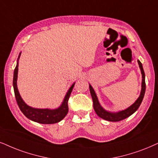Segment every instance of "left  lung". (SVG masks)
Segmentation results:
<instances>
[{
	"mask_svg": "<svg viewBox=\"0 0 158 158\" xmlns=\"http://www.w3.org/2000/svg\"><path fill=\"white\" fill-rule=\"evenodd\" d=\"M138 63L139 65V68L141 69V74H142V83H141V94L139 95V98H138L135 102L131 106L127 108V109H125V110L118 111V112H110V111H106L101 106V104L99 103L98 100L97 95L95 94V91L92 86L89 85V91H90V94L92 98H93V108L95 112L101 118H102L105 120L111 121V122H118L121 121L123 119H126L127 117H130L131 115H132L135 111L139 109V107L140 106L141 102H142L143 96H144V93L146 90V84H145V73L143 71V66L139 60H138Z\"/></svg>",
	"mask_w": 158,
	"mask_h": 158,
	"instance_id": "left-lung-1",
	"label": "left lung"
}]
</instances>
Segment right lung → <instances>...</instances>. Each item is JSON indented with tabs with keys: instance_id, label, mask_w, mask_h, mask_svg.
I'll use <instances>...</instances> for the list:
<instances>
[{
	"instance_id": "add662e5",
	"label": "right lung",
	"mask_w": 158,
	"mask_h": 158,
	"mask_svg": "<svg viewBox=\"0 0 158 158\" xmlns=\"http://www.w3.org/2000/svg\"><path fill=\"white\" fill-rule=\"evenodd\" d=\"M21 53H19V57H20ZM17 63L16 68L14 71V78H13V87L14 91H15V95L16 98V101L18 106H19V109L26 117L32 121L36 122V123L41 124H54L59 123L66 116L69 111V106H68V101H69V97L71 95V92L73 90V87H74L75 83H73L71 87H70L69 91L66 93L64 101H63L60 106L55 109H35L27 106L24 102L22 98L20 95H19V91H18L17 86V73H18V65L19 63Z\"/></svg>"
}]
</instances>
